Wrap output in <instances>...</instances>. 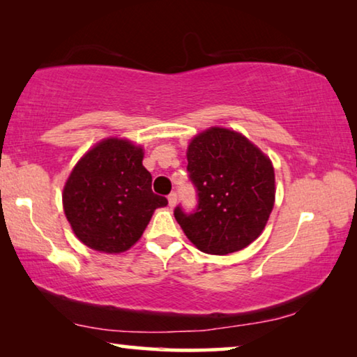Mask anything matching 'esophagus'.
I'll list each match as a JSON object with an SVG mask.
<instances>
[{
  "mask_svg": "<svg viewBox=\"0 0 357 357\" xmlns=\"http://www.w3.org/2000/svg\"><path fill=\"white\" fill-rule=\"evenodd\" d=\"M176 202H178V197H176V193L172 192L170 195H168V204H170V208H173L174 204H176Z\"/></svg>",
  "mask_w": 357,
  "mask_h": 357,
  "instance_id": "obj_1",
  "label": "esophagus"
}]
</instances>
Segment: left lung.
<instances>
[{"instance_id":"left-lung-1","label":"left lung","mask_w":357,"mask_h":357,"mask_svg":"<svg viewBox=\"0 0 357 357\" xmlns=\"http://www.w3.org/2000/svg\"><path fill=\"white\" fill-rule=\"evenodd\" d=\"M185 154L198 208L187 215L178 206L174 217L187 239L209 255L245 249L273 213V162L241 132L219 126L193 137Z\"/></svg>"}]
</instances>
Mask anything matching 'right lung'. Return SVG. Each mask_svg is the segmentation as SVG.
<instances>
[{"label": "right lung", "mask_w": 357, "mask_h": 357, "mask_svg": "<svg viewBox=\"0 0 357 357\" xmlns=\"http://www.w3.org/2000/svg\"><path fill=\"white\" fill-rule=\"evenodd\" d=\"M144 149L128 138L107 137L84 153L63 189L72 231L89 249L123 253L138 243L157 208L168 204L151 190Z\"/></svg>", "instance_id": "obj_1"}]
</instances>
